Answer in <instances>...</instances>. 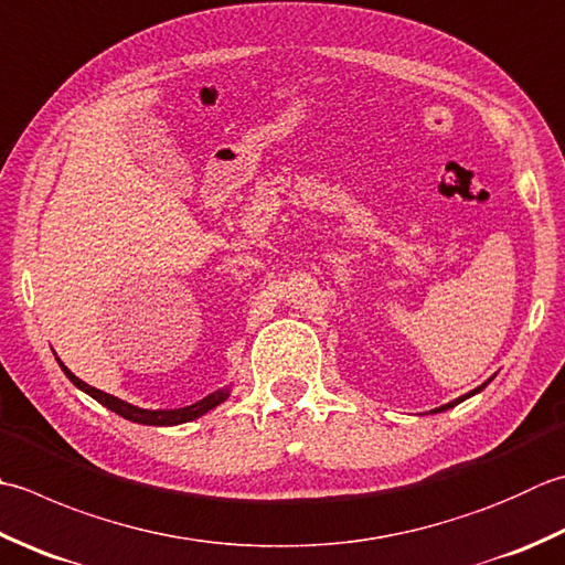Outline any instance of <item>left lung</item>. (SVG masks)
I'll return each instance as SVG.
<instances>
[{"instance_id": "left-lung-1", "label": "left lung", "mask_w": 565, "mask_h": 565, "mask_svg": "<svg viewBox=\"0 0 565 565\" xmlns=\"http://www.w3.org/2000/svg\"><path fill=\"white\" fill-rule=\"evenodd\" d=\"M490 380H492V377H490ZM490 380H488V382H490ZM488 382H484L482 386H478V390H472V392H468L466 396H458V399H456V402H448V404H444V406H438V408H434V412H436V414H438V412H448V408H452V406H456V404H460V402H466V399H470V396H472V394H478V392H482V390H484V386H488Z\"/></svg>"}]
</instances>
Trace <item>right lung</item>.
<instances>
[{"instance_id": "right-lung-1", "label": "right lung", "mask_w": 565, "mask_h": 565, "mask_svg": "<svg viewBox=\"0 0 565 565\" xmlns=\"http://www.w3.org/2000/svg\"><path fill=\"white\" fill-rule=\"evenodd\" d=\"M55 360H58L61 370L65 372V377H68L77 386V390L85 392V394H90L95 402L107 406L109 412L119 414L121 418H127V422L143 424V426H179V424H188V422H193V418L207 414L210 408L220 406L230 396V386H223V390L207 394L205 399L195 402L191 406H181V408H141V406L121 402V399H117V396L107 394V392H99V390H95V386H90V384H85L83 380H77L68 367H65V364L61 362V358H55Z\"/></svg>"}]
</instances>
